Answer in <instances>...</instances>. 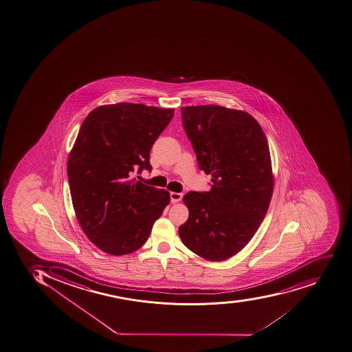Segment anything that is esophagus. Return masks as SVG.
Wrapping results in <instances>:
<instances>
[{"mask_svg": "<svg viewBox=\"0 0 352 352\" xmlns=\"http://www.w3.org/2000/svg\"><path fill=\"white\" fill-rule=\"evenodd\" d=\"M183 194L182 193H177V192H171L170 193V199H171V202L173 204L175 203L180 202L181 199H182Z\"/></svg>", "mask_w": 352, "mask_h": 352, "instance_id": "obj_1", "label": "esophagus"}]
</instances>
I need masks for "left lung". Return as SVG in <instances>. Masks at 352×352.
Segmentation results:
<instances>
[{"label": "left lung", "mask_w": 352, "mask_h": 352, "mask_svg": "<svg viewBox=\"0 0 352 352\" xmlns=\"http://www.w3.org/2000/svg\"><path fill=\"white\" fill-rule=\"evenodd\" d=\"M182 124L210 192H188V218L179 227L186 248L208 261L232 258L254 237L272 199L274 175L261 126L240 109L186 107Z\"/></svg>", "instance_id": "1"}]
</instances>
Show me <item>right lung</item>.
Returning a JSON list of instances; mask_svg holds the SVG:
<instances>
[{"instance_id": "add662e5", "label": "right lung", "mask_w": 352, "mask_h": 352, "mask_svg": "<svg viewBox=\"0 0 352 352\" xmlns=\"http://www.w3.org/2000/svg\"><path fill=\"white\" fill-rule=\"evenodd\" d=\"M173 114L125 102L96 107L83 120L67 172L76 219L100 250L112 256L138 250L169 204V191L131 175L151 169L150 150Z\"/></svg>"}]
</instances>
